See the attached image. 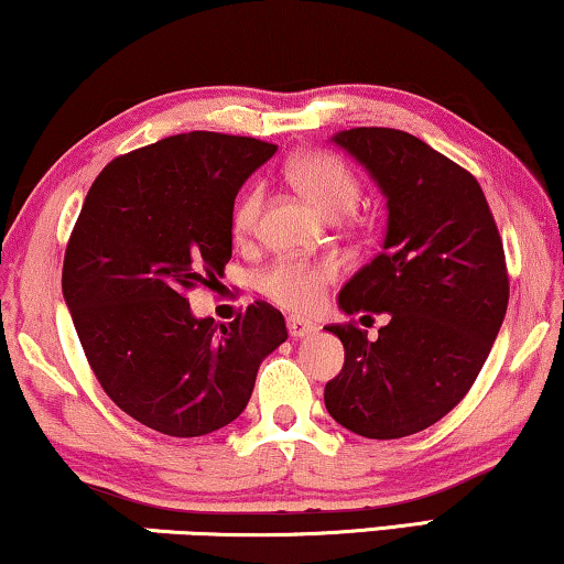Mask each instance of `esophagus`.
I'll use <instances>...</instances> for the list:
<instances>
[{
	"instance_id": "34e87169",
	"label": "esophagus",
	"mask_w": 564,
	"mask_h": 564,
	"mask_svg": "<svg viewBox=\"0 0 564 564\" xmlns=\"http://www.w3.org/2000/svg\"><path fill=\"white\" fill-rule=\"evenodd\" d=\"M288 330H290L292 338H303V336H311L315 326H313V323L300 321V318H288Z\"/></svg>"
}]
</instances>
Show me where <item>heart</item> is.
Instances as JSON below:
<instances>
[{"label": "heart", "instance_id": "heart-1", "mask_svg": "<svg viewBox=\"0 0 564 564\" xmlns=\"http://www.w3.org/2000/svg\"><path fill=\"white\" fill-rule=\"evenodd\" d=\"M288 180L328 218H341L357 210L361 199V180L334 151L318 149L300 153L288 164ZM264 192L253 184L234 207L236 238H249L259 226ZM338 264L334 259H280L257 276V288L267 300L290 313H313L326 300V290L336 282Z\"/></svg>", "mask_w": 564, "mask_h": 564}]
</instances>
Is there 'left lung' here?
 <instances>
[{
	"instance_id": "1",
	"label": "left lung",
	"mask_w": 564,
	"mask_h": 564,
	"mask_svg": "<svg viewBox=\"0 0 564 564\" xmlns=\"http://www.w3.org/2000/svg\"><path fill=\"white\" fill-rule=\"evenodd\" d=\"M334 141L388 197L382 251L344 284L338 305L390 321L375 341L354 321L326 326L341 338L344 367L323 400L354 434L411 436L444 419L488 359L508 307L503 241L475 176L421 138L351 128Z\"/></svg>"
}]
</instances>
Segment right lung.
I'll return each instance as SVG.
<instances>
[{
	"instance_id": "1",
	"label": "right lung",
	"mask_w": 564,
	"mask_h": 564,
	"mask_svg": "<svg viewBox=\"0 0 564 564\" xmlns=\"http://www.w3.org/2000/svg\"><path fill=\"white\" fill-rule=\"evenodd\" d=\"M274 151L210 130L169 135L112 159L76 218L61 288L82 349L107 398L159 434L236 421L261 359L288 338L261 300L228 326L195 318L187 300L226 269L238 189Z\"/></svg>"
}]
</instances>
